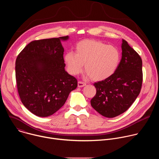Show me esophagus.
I'll return each instance as SVG.
<instances>
[{
	"label": "esophagus",
	"instance_id": "esophagus-1",
	"mask_svg": "<svg viewBox=\"0 0 159 159\" xmlns=\"http://www.w3.org/2000/svg\"><path fill=\"white\" fill-rule=\"evenodd\" d=\"M85 85H86V84L85 82H82V81L78 82V87H84Z\"/></svg>",
	"mask_w": 159,
	"mask_h": 159
}]
</instances>
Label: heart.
Segmentation results:
<instances>
[{
  "label": "heart",
  "instance_id": "b5f03b06",
  "mask_svg": "<svg viewBox=\"0 0 159 159\" xmlns=\"http://www.w3.org/2000/svg\"><path fill=\"white\" fill-rule=\"evenodd\" d=\"M120 60L121 55L116 47L94 39L79 41L75 53L70 51L64 55L68 72L71 75L80 74L85 63V71L94 80H102L112 75Z\"/></svg>",
  "mask_w": 159,
  "mask_h": 159
}]
</instances>
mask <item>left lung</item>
I'll return each mask as SVG.
<instances>
[{
	"label": "left lung",
	"instance_id": "1",
	"mask_svg": "<svg viewBox=\"0 0 159 159\" xmlns=\"http://www.w3.org/2000/svg\"><path fill=\"white\" fill-rule=\"evenodd\" d=\"M121 49L122 57L116 72L94 84L96 94L90 104L106 118H114L125 112L139 96L142 88L141 57L124 39Z\"/></svg>",
	"mask_w": 159,
	"mask_h": 159
}]
</instances>
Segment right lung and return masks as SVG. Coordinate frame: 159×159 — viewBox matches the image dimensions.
I'll return each instance as SVG.
<instances>
[{"mask_svg":"<svg viewBox=\"0 0 159 159\" xmlns=\"http://www.w3.org/2000/svg\"><path fill=\"white\" fill-rule=\"evenodd\" d=\"M69 36L35 40L18 55L16 79L22 103L39 117L53 115L77 87V79L65 70L61 41Z\"/></svg>","mask_w":159,"mask_h":159,"instance_id":"right-lung-1","label":"right lung"}]
</instances>
